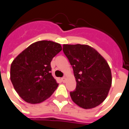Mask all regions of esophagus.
I'll return each instance as SVG.
<instances>
[{
  "instance_id": "1",
  "label": "esophagus",
  "mask_w": 129,
  "mask_h": 129,
  "mask_svg": "<svg viewBox=\"0 0 129 129\" xmlns=\"http://www.w3.org/2000/svg\"><path fill=\"white\" fill-rule=\"evenodd\" d=\"M61 80H62V81H63V82H66V77H62L61 78Z\"/></svg>"
}]
</instances>
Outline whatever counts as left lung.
<instances>
[{
	"label": "left lung",
	"instance_id": "8db88e82",
	"mask_svg": "<svg viewBox=\"0 0 129 129\" xmlns=\"http://www.w3.org/2000/svg\"><path fill=\"white\" fill-rule=\"evenodd\" d=\"M63 51L72 66L77 86L70 92L77 105L95 108L105 100L112 84L111 68L104 58L88 45H63Z\"/></svg>",
	"mask_w": 129,
	"mask_h": 129
}]
</instances>
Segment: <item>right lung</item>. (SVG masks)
Listing matches in <instances>:
<instances>
[{"mask_svg": "<svg viewBox=\"0 0 129 129\" xmlns=\"http://www.w3.org/2000/svg\"><path fill=\"white\" fill-rule=\"evenodd\" d=\"M61 50L59 43L40 41L31 44L13 61L11 81L24 101L38 104L52 95L59 84L52 75L50 62Z\"/></svg>", "mask_w": 129, "mask_h": 129, "instance_id": "right-lung-1", "label": "right lung"}]
</instances>
